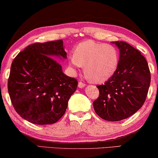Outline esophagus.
<instances>
[{"label":"esophagus","instance_id":"esophagus-1","mask_svg":"<svg viewBox=\"0 0 158 158\" xmlns=\"http://www.w3.org/2000/svg\"><path fill=\"white\" fill-rule=\"evenodd\" d=\"M78 86H79V88H80V89L84 88V87L85 86V84L83 83V82H81V81H79V84H78Z\"/></svg>","mask_w":158,"mask_h":158}]
</instances>
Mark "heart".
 <instances>
[{"label":"heart","instance_id":"heart-1","mask_svg":"<svg viewBox=\"0 0 158 158\" xmlns=\"http://www.w3.org/2000/svg\"><path fill=\"white\" fill-rule=\"evenodd\" d=\"M119 54L111 44L85 40L79 42L69 57V64L74 69L84 67L86 78L96 83L104 82L116 72Z\"/></svg>","mask_w":158,"mask_h":158}]
</instances>
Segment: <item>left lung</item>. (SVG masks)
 I'll return each mask as SVG.
<instances>
[{"instance_id": "8db88e82", "label": "left lung", "mask_w": 158, "mask_h": 158, "mask_svg": "<svg viewBox=\"0 0 158 158\" xmlns=\"http://www.w3.org/2000/svg\"><path fill=\"white\" fill-rule=\"evenodd\" d=\"M120 57L115 74L103 85L96 86L99 96L93 102L96 114L109 121L131 116L145 101L150 84L148 62L140 52L123 41L114 42Z\"/></svg>"}]
</instances>
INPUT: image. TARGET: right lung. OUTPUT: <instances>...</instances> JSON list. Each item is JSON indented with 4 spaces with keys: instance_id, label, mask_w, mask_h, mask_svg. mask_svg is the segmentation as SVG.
Masks as SVG:
<instances>
[{
    "instance_id": "right-lung-1",
    "label": "right lung",
    "mask_w": 158,
    "mask_h": 158,
    "mask_svg": "<svg viewBox=\"0 0 158 158\" xmlns=\"http://www.w3.org/2000/svg\"><path fill=\"white\" fill-rule=\"evenodd\" d=\"M57 57L67 58L62 40L30 44L12 62L9 96L16 112L30 123H56L77 90L78 81L63 73Z\"/></svg>"
}]
</instances>
